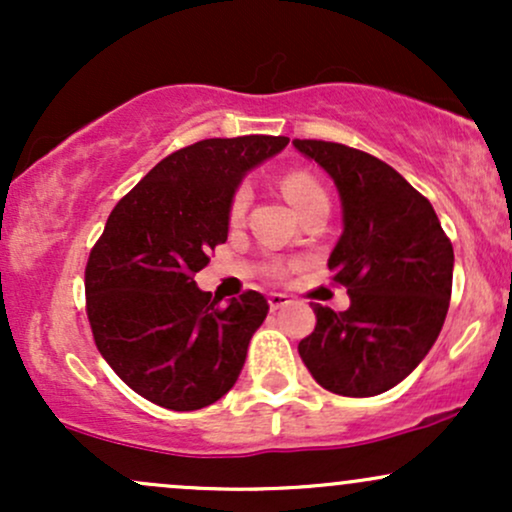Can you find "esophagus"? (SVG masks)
<instances>
[{"label":"esophagus","mask_w":512,"mask_h":512,"mask_svg":"<svg viewBox=\"0 0 512 512\" xmlns=\"http://www.w3.org/2000/svg\"><path fill=\"white\" fill-rule=\"evenodd\" d=\"M289 303H291V296H286V293H269V308L272 310L284 308V305Z\"/></svg>","instance_id":"esophagus-1"}]
</instances>
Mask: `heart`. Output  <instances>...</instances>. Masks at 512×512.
Here are the masks:
<instances>
[{
    "instance_id": "1",
    "label": "heart",
    "mask_w": 512,
    "mask_h": 512,
    "mask_svg": "<svg viewBox=\"0 0 512 512\" xmlns=\"http://www.w3.org/2000/svg\"><path fill=\"white\" fill-rule=\"evenodd\" d=\"M281 190H284L286 199H289L296 211L301 209L305 202H310L313 197L325 195V190H322L320 182H317L313 175H308V173H289L284 180H281ZM245 209H248V192L238 190L236 197H233V202H231V221L243 219Z\"/></svg>"
}]
</instances>
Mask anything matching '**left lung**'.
I'll use <instances>...</instances> for the list:
<instances>
[{
    "instance_id": "8db88e82",
    "label": "left lung",
    "mask_w": 512,
    "mask_h": 512,
    "mask_svg": "<svg viewBox=\"0 0 512 512\" xmlns=\"http://www.w3.org/2000/svg\"><path fill=\"white\" fill-rule=\"evenodd\" d=\"M337 185L344 231L327 267L346 286L342 313L315 303L298 354L325 390L373 397L402 383L448 315L455 252L436 211L395 168L366 151L293 139Z\"/></svg>"
}]
</instances>
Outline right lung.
I'll return each mask as SVG.
<instances>
[{"instance_id":"right-lung-1","label":"right lung","mask_w":512,"mask_h":512,"mask_svg":"<svg viewBox=\"0 0 512 512\" xmlns=\"http://www.w3.org/2000/svg\"><path fill=\"white\" fill-rule=\"evenodd\" d=\"M289 137L204 139L156 163L110 211L86 264V313L108 366L137 395L173 411L209 407L236 385L262 293L221 298L197 286L226 243L231 202L252 168Z\"/></svg>"}]
</instances>
